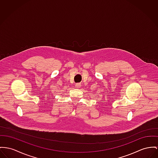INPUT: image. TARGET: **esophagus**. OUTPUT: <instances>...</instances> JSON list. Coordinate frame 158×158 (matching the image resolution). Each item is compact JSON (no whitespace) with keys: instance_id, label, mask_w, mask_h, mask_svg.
<instances>
[{"instance_id":"1","label":"esophagus","mask_w":158,"mask_h":158,"mask_svg":"<svg viewBox=\"0 0 158 158\" xmlns=\"http://www.w3.org/2000/svg\"><path fill=\"white\" fill-rule=\"evenodd\" d=\"M75 86L76 87V88H80V87L81 86V84H80V83H76L75 85Z\"/></svg>"}]
</instances>
